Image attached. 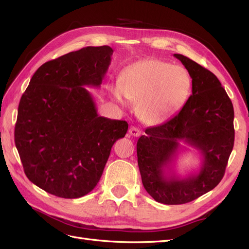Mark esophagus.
<instances>
[{
    "label": "esophagus",
    "instance_id": "obj_1",
    "mask_svg": "<svg viewBox=\"0 0 249 249\" xmlns=\"http://www.w3.org/2000/svg\"><path fill=\"white\" fill-rule=\"evenodd\" d=\"M129 133H130V135H132V136H134V137H138V136H140L141 131L136 126H131L130 130H129Z\"/></svg>",
    "mask_w": 249,
    "mask_h": 249
}]
</instances>
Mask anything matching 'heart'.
Segmentation results:
<instances>
[{"mask_svg":"<svg viewBox=\"0 0 249 249\" xmlns=\"http://www.w3.org/2000/svg\"><path fill=\"white\" fill-rule=\"evenodd\" d=\"M191 87L192 80L185 67L159 59H143L125 67L111 92L120 103L124 97L136 103L141 122L158 125L183 109Z\"/></svg>","mask_w":249,"mask_h":249,"instance_id":"b5f03b06","label":"heart"}]
</instances>
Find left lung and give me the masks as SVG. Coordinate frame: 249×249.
I'll list each match as a JSON object with an SVG mask.
<instances>
[{
    "label": "left lung",
    "instance_id": "left-lung-1",
    "mask_svg": "<svg viewBox=\"0 0 249 249\" xmlns=\"http://www.w3.org/2000/svg\"><path fill=\"white\" fill-rule=\"evenodd\" d=\"M173 56L190 74L192 95L175 117L147 127L137 141V158L142 184L150 196L165 205H183L214 189L222 179L235 140L233 107L213 72L186 56ZM180 141L202 156L200 170L186 178L172 170L182 148Z\"/></svg>",
    "mask_w": 249,
    "mask_h": 249
}]
</instances>
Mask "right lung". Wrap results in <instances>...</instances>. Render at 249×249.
<instances>
[{"instance_id": "right-lung-1", "label": "right lung", "mask_w": 249, "mask_h": 249, "mask_svg": "<svg viewBox=\"0 0 249 249\" xmlns=\"http://www.w3.org/2000/svg\"><path fill=\"white\" fill-rule=\"evenodd\" d=\"M108 46L87 47L42 64L18 105L14 141L27 178L62 198L92 191L124 120L99 116L84 86L100 87L111 63Z\"/></svg>"}]
</instances>
